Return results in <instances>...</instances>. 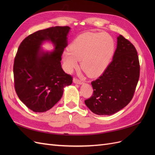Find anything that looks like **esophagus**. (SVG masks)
<instances>
[{"instance_id":"esophagus-1","label":"esophagus","mask_w":155,"mask_h":155,"mask_svg":"<svg viewBox=\"0 0 155 155\" xmlns=\"http://www.w3.org/2000/svg\"><path fill=\"white\" fill-rule=\"evenodd\" d=\"M73 82L74 83H76V84H79V85H81V84L83 83V82L81 80H79L78 78H74L73 79Z\"/></svg>"}]
</instances>
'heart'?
<instances>
[{
	"instance_id": "1",
	"label": "heart",
	"mask_w": 155,
	"mask_h": 155,
	"mask_svg": "<svg viewBox=\"0 0 155 155\" xmlns=\"http://www.w3.org/2000/svg\"><path fill=\"white\" fill-rule=\"evenodd\" d=\"M114 50V43L107 34L87 32L74 40L63 53L65 70L70 72L80 67L88 76L101 74L109 64Z\"/></svg>"
}]
</instances>
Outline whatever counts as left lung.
<instances>
[{"mask_svg":"<svg viewBox=\"0 0 155 155\" xmlns=\"http://www.w3.org/2000/svg\"><path fill=\"white\" fill-rule=\"evenodd\" d=\"M140 77V63L134 45L124 37H117L111 63L91 82L93 94L85 105L97 115H112L127 105L133 97Z\"/></svg>","mask_w":155,"mask_h":155,"instance_id":"1","label":"left lung"}]
</instances>
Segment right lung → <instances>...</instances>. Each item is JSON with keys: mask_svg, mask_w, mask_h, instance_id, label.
<instances>
[{"mask_svg": "<svg viewBox=\"0 0 155 155\" xmlns=\"http://www.w3.org/2000/svg\"><path fill=\"white\" fill-rule=\"evenodd\" d=\"M70 29L55 26L39 30L26 37L18 48L13 64L15 92L34 112L50 109L61 98L64 88L72 83V77L63 71L61 64ZM45 41H51L54 50L42 49Z\"/></svg>", "mask_w": 155, "mask_h": 155, "instance_id": "1", "label": "right lung"}]
</instances>
